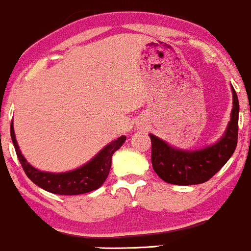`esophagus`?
<instances>
[{
	"label": "esophagus",
	"instance_id": "esophagus-1",
	"mask_svg": "<svg viewBox=\"0 0 251 251\" xmlns=\"http://www.w3.org/2000/svg\"><path fill=\"white\" fill-rule=\"evenodd\" d=\"M137 127H138V128H139V125H138V126H137Z\"/></svg>",
	"mask_w": 251,
	"mask_h": 251
}]
</instances>
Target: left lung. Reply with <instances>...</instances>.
I'll return each mask as SVG.
<instances>
[{"label": "left lung", "mask_w": 251, "mask_h": 251, "mask_svg": "<svg viewBox=\"0 0 251 251\" xmlns=\"http://www.w3.org/2000/svg\"><path fill=\"white\" fill-rule=\"evenodd\" d=\"M230 122L217 142L198 150H181L150 133L152 168L164 181L175 185L205 183L226 165L235 152L238 135V98L234 87Z\"/></svg>", "instance_id": "obj_1"}]
</instances>
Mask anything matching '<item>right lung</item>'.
Segmentation results:
<instances>
[{"mask_svg": "<svg viewBox=\"0 0 251 251\" xmlns=\"http://www.w3.org/2000/svg\"><path fill=\"white\" fill-rule=\"evenodd\" d=\"M10 137L13 140L14 148H15L17 158H19L27 177L34 184H36L37 186L46 191L66 196L87 194V192L99 189L105 183L109 174L112 155L117 150L122 148L126 140L125 135H122L118 139L107 144L91 160H88L80 168L66 172H48L34 168L21 153L15 132H14L13 122L10 124Z\"/></svg>", "mask_w": 251, "mask_h": 251, "instance_id": "1", "label": "right lung"}]
</instances>
